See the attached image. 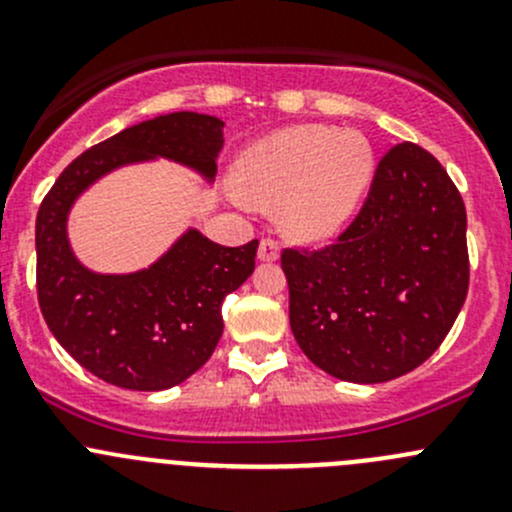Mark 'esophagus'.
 Here are the masks:
<instances>
[{
    "mask_svg": "<svg viewBox=\"0 0 512 512\" xmlns=\"http://www.w3.org/2000/svg\"><path fill=\"white\" fill-rule=\"evenodd\" d=\"M257 257H260L262 262H275L277 257H280V242L272 240V237H265V240L260 242V250H257Z\"/></svg>",
    "mask_w": 512,
    "mask_h": 512,
    "instance_id": "34e87169",
    "label": "esophagus"
}]
</instances>
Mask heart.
<instances>
[{
    "label": "heart",
    "mask_w": 512,
    "mask_h": 512,
    "mask_svg": "<svg viewBox=\"0 0 512 512\" xmlns=\"http://www.w3.org/2000/svg\"><path fill=\"white\" fill-rule=\"evenodd\" d=\"M374 151L359 131L292 126L242 153L237 193L257 208L282 205V225L302 240L334 235L359 205Z\"/></svg>",
    "instance_id": "1"
}]
</instances>
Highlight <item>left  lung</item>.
I'll return each mask as SVG.
<instances>
[{
  "instance_id": "obj_1",
  "label": "left lung",
  "mask_w": 512,
  "mask_h": 512,
  "mask_svg": "<svg viewBox=\"0 0 512 512\" xmlns=\"http://www.w3.org/2000/svg\"><path fill=\"white\" fill-rule=\"evenodd\" d=\"M282 270L309 361L354 384L391 381L441 347L466 302V205L431 153L399 143L352 225L319 250L287 247Z\"/></svg>"
}]
</instances>
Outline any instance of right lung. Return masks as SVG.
I'll return each instance as SVG.
<instances>
[{
    "instance_id": "add662e5",
    "label": "right lung",
    "mask_w": 512,
    "mask_h": 512,
    "mask_svg": "<svg viewBox=\"0 0 512 512\" xmlns=\"http://www.w3.org/2000/svg\"><path fill=\"white\" fill-rule=\"evenodd\" d=\"M225 123L193 111L126 128L81 153L59 175L36 215V292L56 342L113 386L163 391L210 359L223 337V299L255 270L257 240L223 247L188 230L148 270L98 275L71 252L66 220L101 175L168 158L215 178Z\"/></svg>"
}]
</instances>
